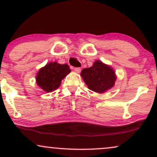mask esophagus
<instances>
[{
    "mask_svg": "<svg viewBox=\"0 0 157 157\" xmlns=\"http://www.w3.org/2000/svg\"><path fill=\"white\" fill-rule=\"evenodd\" d=\"M75 71L77 73H80L81 71V68L80 67H76L75 68Z\"/></svg>",
    "mask_w": 157,
    "mask_h": 157,
    "instance_id": "obj_1",
    "label": "esophagus"
}]
</instances>
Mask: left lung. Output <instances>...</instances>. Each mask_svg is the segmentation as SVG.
Segmentation results:
<instances>
[{
    "label": "left lung",
    "instance_id": "left-lung-1",
    "mask_svg": "<svg viewBox=\"0 0 157 157\" xmlns=\"http://www.w3.org/2000/svg\"><path fill=\"white\" fill-rule=\"evenodd\" d=\"M80 75L88 88L98 93L111 89L116 80L112 68L99 60L95 61L91 67L82 69Z\"/></svg>",
    "mask_w": 157,
    "mask_h": 157
}]
</instances>
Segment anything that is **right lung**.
<instances>
[{"instance_id":"add662e5","label":"right lung","mask_w":157,"mask_h":157,"mask_svg":"<svg viewBox=\"0 0 157 157\" xmlns=\"http://www.w3.org/2000/svg\"><path fill=\"white\" fill-rule=\"evenodd\" d=\"M70 71L67 64L50 63L40 69L36 77L37 84L46 92H52L60 86L61 81Z\"/></svg>"}]
</instances>
